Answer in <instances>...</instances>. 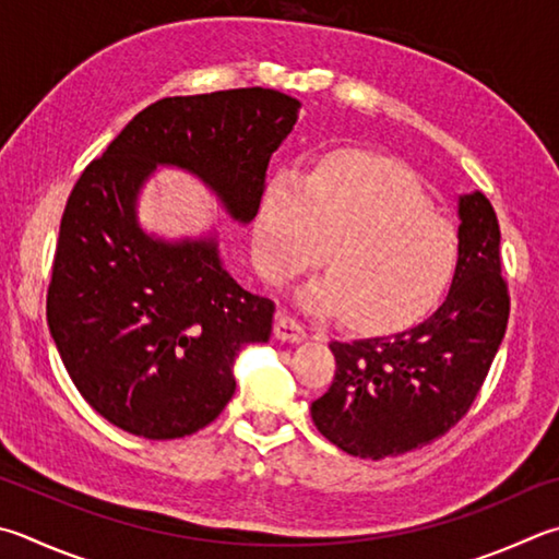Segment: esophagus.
<instances>
[{
	"label": "esophagus",
	"instance_id": "esophagus-1",
	"mask_svg": "<svg viewBox=\"0 0 559 559\" xmlns=\"http://www.w3.org/2000/svg\"><path fill=\"white\" fill-rule=\"evenodd\" d=\"M273 334L283 342H302L308 337V330L306 324H302L298 318H293V314L278 312L276 324H273Z\"/></svg>",
	"mask_w": 559,
	"mask_h": 559
}]
</instances>
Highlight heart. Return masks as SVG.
Wrapping results in <instances>:
<instances>
[{
  "mask_svg": "<svg viewBox=\"0 0 559 559\" xmlns=\"http://www.w3.org/2000/svg\"><path fill=\"white\" fill-rule=\"evenodd\" d=\"M330 273L300 290L312 312H342L352 328L391 332L438 306L460 263V239L428 212L405 170L340 158L306 178L269 182L253 227V259L271 283L322 261Z\"/></svg>",
  "mask_w": 559,
  "mask_h": 559,
  "instance_id": "heart-1",
  "label": "heart"
}]
</instances>
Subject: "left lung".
<instances>
[{
	"instance_id": "1",
	"label": "left lung",
	"mask_w": 559,
	"mask_h": 559,
	"mask_svg": "<svg viewBox=\"0 0 559 559\" xmlns=\"http://www.w3.org/2000/svg\"><path fill=\"white\" fill-rule=\"evenodd\" d=\"M460 263L442 306L391 337L330 342L332 385L312 423L340 450L385 460L448 435L472 408L509 328L501 229L481 192L460 198Z\"/></svg>"
}]
</instances>
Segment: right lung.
Instances as JSON below:
<instances>
[{
    "mask_svg": "<svg viewBox=\"0 0 559 559\" xmlns=\"http://www.w3.org/2000/svg\"><path fill=\"white\" fill-rule=\"evenodd\" d=\"M300 103L239 87L164 97L141 109L70 190L46 318L80 395L146 440L205 428L235 395V364L269 342L276 306L222 269L217 241L164 245L136 225L139 186L156 164L200 176L241 222L257 217L271 154Z\"/></svg>",
    "mask_w": 559,
    "mask_h": 559,
    "instance_id": "right-lung-1",
    "label": "right lung"
}]
</instances>
